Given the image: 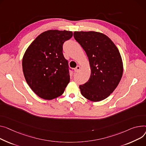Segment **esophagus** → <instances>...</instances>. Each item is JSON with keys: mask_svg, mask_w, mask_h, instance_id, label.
Here are the masks:
<instances>
[{"mask_svg": "<svg viewBox=\"0 0 146 146\" xmlns=\"http://www.w3.org/2000/svg\"><path fill=\"white\" fill-rule=\"evenodd\" d=\"M74 72L77 73V72H79L80 70V67L79 66H77V67L76 68H74Z\"/></svg>", "mask_w": 146, "mask_h": 146, "instance_id": "1", "label": "esophagus"}]
</instances>
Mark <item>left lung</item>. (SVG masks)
Segmentation results:
<instances>
[{"instance_id":"8db88e82","label":"left lung","mask_w":146,"mask_h":146,"mask_svg":"<svg viewBox=\"0 0 146 146\" xmlns=\"http://www.w3.org/2000/svg\"><path fill=\"white\" fill-rule=\"evenodd\" d=\"M73 36L88 57L91 69L89 80L79 86L80 92L90 101H102L113 92L123 76L119 49L108 36L100 32H74Z\"/></svg>"}]
</instances>
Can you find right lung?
<instances>
[{
	"label": "right lung",
	"instance_id": "right-lung-1",
	"mask_svg": "<svg viewBox=\"0 0 146 146\" xmlns=\"http://www.w3.org/2000/svg\"><path fill=\"white\" fill-rule=\"evenodd\" d=\"M72 36L71 31H47L38 35L26 50L22 60L25 78L40 98H57L69 84V67L63 44Z\"/></svg>",
	"mask_w": 146,
	"mask_h": 146
}]
</instances>
